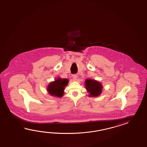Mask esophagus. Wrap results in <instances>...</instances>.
<instances>
[{"instance_id": "34e87169", "label": "esophagus", "mask_w": 147, "mask_h": 147, "mask_svg": "<svg viewBox=\"0 0 147 147\" xmlns=\"http://www.w3.org/2000/svg\"><path fill=\"white\" fill-rule=\"evenodd\" d=\"M72 78H73V79L74 80H76L77 79V75H74Z\"/></svg>"}]
</instances>
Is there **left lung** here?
Instances as JSON below:
<instances>
[{"instance_id": "obj_1", "label": "left lung", "mask_w": 147, "mask_h": 147, "mask_svg": "<svg viewBox=\"0 0 147 147\" xmlns=\"http://www.w3.org/2000/svg\"><path fill=\"white\" fill-rule=\"evenodd\" d=\"M85 84L86 89L89 92L90 97H97L101 93L102 87L98 81L89 79L86 80Z\"/></svg>"}]
</instances>
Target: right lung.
Listing matches in <instances>:
<instances>
[{
  "label": "right lung",
  "instance_id": "right-lung-1",
  "mask_svg": "<svg viewBox=\"0 0 147 147\" xmlns=\"http://www.w3.org/2000/svg\"><path fill=\"white\" fill-rule=\"evenodd\" d=\"M68 83L67 79L58 78L55 81L50 83L48 86L47 90L51 96L56 97H62L63 94V90L66 85Z\"/></svg>",
  "mask_w": 147,
  "mask_h": 147
}]
</instances>
